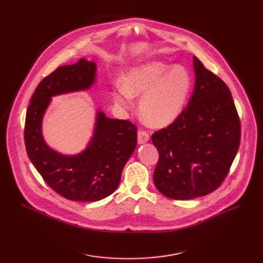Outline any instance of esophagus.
<instances>
[{"instance_id":"obj_1","label":"esophagus","mask_w":263,"mask_h":263,"mask_svg":"<svg viewBox=\"0 0 263 263\" xmlns=\"http://www.w3.org/2000/svg\"><path fill=\"white\" fill-rule=\"evenodd\" d=\"M148 141H149V134L146 131L140 130L139 132H137V143L142 145V144L147 143Z\"/></svg>"}]
</instances>
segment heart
Returning a JSON list of instances; mask_svg holds the SVG:
<instances>
[{"mask_svg":"<svg viewBox=\"0 0 263 263\" xmlns=\"http://www.w3.org/2000/svg\"><path fill=\"white\" fill-rule=\"evenodd\" d=\"M192 87V77L182 65L170 66L149 61L128 68L121 84L112 91L115 104L128 110L133 98H140L143 120L153 127H165L181 114Z\"/></svg>","mask_w":263,"mask_h":263,"instance_id":"1","label":"heart"}]
</instances>
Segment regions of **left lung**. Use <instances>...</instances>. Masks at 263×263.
Here are the masks:
<instances>
[{"label":"left lung","mask_w":263,"mask_h":263,"mask_svg":"<svg viewBox=\"0 0 263 263\" xmlns=\"http://www.w3.org/2000/svg\"><path fill=\"white\" fill-rule=\"evenodd\" d=\"M193 66L195 84L189 105L167 128L151 136L159 151L155 185L178 200L201 197L222 184L241 139L229 88L195 57Z\"/></svg>","instance_id":"left-lung-1"}]
</instances>
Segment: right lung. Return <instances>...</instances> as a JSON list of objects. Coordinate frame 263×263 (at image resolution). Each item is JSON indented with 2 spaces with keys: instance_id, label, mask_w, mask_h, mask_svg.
Listing matches in <instances>:
<instances>
[{
  "instance_id": "1",
  "label": "right lung",
  "mask_w": 263,
  "mask_h": 263,
  "mask_svg": "<svg viewBox=\"0 0 263 263\" xmlns=\"http://www.w3.org/2000/svg\"><path fill=\"white\" fill-rule=\"evenodd\" d=\"M96 70V63L84 59L59 67L38 84L25 117L27 156L51 189L73 201H98L112 194L136 147L134 124L108 118L101 109L97 110L93 134L82 153L63 155L45 141L43 120L52 97L89 89Z\"/></svg>"
}]
</instances>
